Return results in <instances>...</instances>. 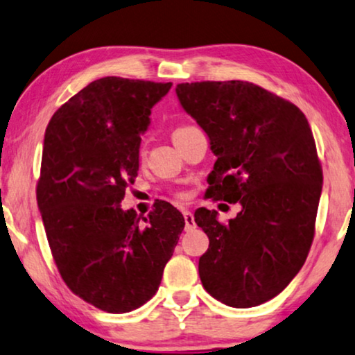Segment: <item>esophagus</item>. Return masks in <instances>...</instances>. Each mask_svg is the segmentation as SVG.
Here are the masks:
<instances>
[{
  "instance_id": "1",
  "label": "esophagus",
  "mask_w": 355,
  "mask_h": 355,
  "mask_svg": "<svg viewBox=\"0 0 355 355\" xmlns=\"http://www.w3.org/2000/svg\"><path fill=\"white\" fill-rule=\"evenodd\" d=\"M184 220H186V230H192L195 229V219L193 214L189 211V209H184Z\"/></svg>"
}]
</instances>
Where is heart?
I'll return each mask as SVG.
<instances>
[{
	"label": "heart",
	"instance_id": "heart-1",
	"mask_svg": "<svg viewBox=\"0 0 355 355\" xmlns=\"http://www.w3.org/2000/svg\"><path fill=\"white\" fill-rule=\"evenodd\" d=\"M187 128H190V126H179L178 130H174V132H173V136L174 135H178V132H181V131H184V130H187Z\"/></svg>",
	"mask_w": 355,
	"mask_h": 355
}]
</instances>
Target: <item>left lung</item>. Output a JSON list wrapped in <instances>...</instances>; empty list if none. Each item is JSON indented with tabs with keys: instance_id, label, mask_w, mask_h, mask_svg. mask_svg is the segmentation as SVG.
<instances>
[{
	"instance_id": "left-lung-1",
	"label": "left lung",
	"mask_w": 355,
	"mask_h": 355,
	"mask_svg": "<svg viewBox=\"0 0 355 355\" xmlns=\"http://www.w3.org/2000/svg\"><path fill=\"white\" fill-rule=\"evenodd\" d=\"M176 94L218 157L207 197L241 205L229 224L214 209L195 211L209 239L198 261L203 288L232 307L263 304L295 279L314 240L323 176L309 123L248 81L181 83Z\"/></svg>"
}]
</instances>
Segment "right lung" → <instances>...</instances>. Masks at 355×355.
<instances>
[{
    "label": "right lung",
    "mask_w": 355,
    "mask_h": 355,
    "mask_svg": "<svg viewBox=\"0 0 355 355\" xmlns=\"http://www.w3.org/2000/svg\"><path fill=\"white\" fill-rule=\"evenodd\" d=\"M173 83L105 76L70 97L44 132L38 208L65 285L97 309L125 314L160 286L184 225L162 202L123 211L139 171L141 132Z\"/></svg>",
    "instance_id": "obj_1"
}]
</instances>
